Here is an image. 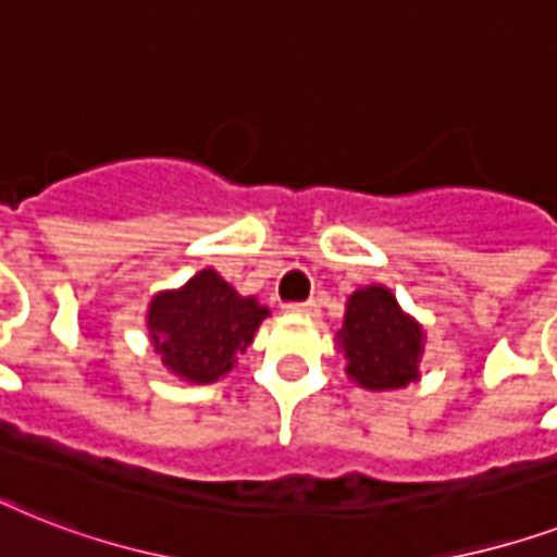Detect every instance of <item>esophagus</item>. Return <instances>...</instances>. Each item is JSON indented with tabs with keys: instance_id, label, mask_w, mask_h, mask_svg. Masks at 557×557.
<instances>
[{
	"instance_id": "1",
	"label": "esophagus",
	"mask_w": 557,
	"mask_h": 557,
	"mask_svg": "<svg viewBox=\"0 0 557 557\" xmlns=\"http://www.w3.org/2000/svg\"><path fill=\"white\" fill-rule=\"evenodd\" d=\"M286 312H292V314H314V312H318V304H314V300H300V304H286Z\"/></svg>"
}]
</instances>
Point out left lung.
I'll return each mask as SVG.
<instances>
[{
  "label": "left lung",
  "instance_id": "1",
  "mask_svg": "<svg viewBox=\"0 0 557 557\" xmlns=\"http://www.w3.org/2000/svg\"><path fill=\"white\" fill-rule=\"evenodd\" d=\"M338 344L347 356V375L361 387L398 389L419 379L424 332L401 312L389 288L367 286L349 295Z\"/></svg>",
  "mask_w": 557,
  "mask_h": 557
}]
</instances>
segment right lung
<instances>
[{"label": "right lung", "instance_id": "right-lung-1", "mask_svg": "<svg viewBox=\"0 0 557 557\" xmlns=\"http://www.w3.org/2000/svg\"><path fill=\"white\" fill-rule=\"evenodd\" d=\"M269 318L257 297H243L213 269L176 292H159L147 309V330L161 364L178 379L210 384L234 370L236 356Z\"/></svg>", "mask_w": 557, "mask_h": 557}]
</instances>
